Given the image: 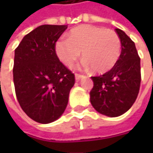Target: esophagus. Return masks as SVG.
Instances as JSON below:
<instances>
[{"label": "esophagus", "mask_w": 153, "mask_h": 153, "mask_svg": "<svg viewBox=\"0 0 153 153\" xmlns=\"http://www.w3.org/2000/svg\"><path fill=\"white\" fill-rule=\"evenodd\" d=\"M83 75L82 74H75V79H76L77 81L78 80H79L80 79V78H82Z\"/></svg>", "instance_id": "obj_1"}]
</instances>
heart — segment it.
I'll return each mask as SVG.
<instances>
[{
  "instance_id": "1",
  "label": "heart",
  "mask_w": 153,
  "mask_h": 153,
  "mask_svg": "<svg viewBox=\"0 0 153 153\" xmlns=\"http://www.w3.org/2000/svg\"><path fill=\"white\" fill-rule=\"evenodd\" d=\"M55 49L59 59L71 65L80 56L84 58V67L103 74L117 63L121 49L118 33L111 29L94 25H81L73 29L68 39L62 38L56 42Z\"/></svg>"
}]
</instances>
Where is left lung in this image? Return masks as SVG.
Returning <instances> with one entry per match:
<instances>
[{
	"label": "left lung",
	"instance_id": "obj_1",
	"mask_svg": "<svg viewBox=\"0 0 153 153\" xmlns=\"http://www.w3.org/2000/svg\"><path fill=\"white\" fill-rule=\"evenodd\" d=\"M121 42V52L114 66L103 75L91 77L94 82L90 102L98 112L109 117L125 113L135 103L140 89V57L135 42L116 28Z\"/></svg>",
	"mask_w": 153,
	"mask_h": 153
}]
</instances>
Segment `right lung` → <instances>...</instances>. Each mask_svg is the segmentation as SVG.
<instances>
[{"mask_svg": "<svg viewBox=\"0 0 153 153\" xmlns=\"http://www.w3.org/2000/svg\"><path fill=\"white\" fill-rule=\"evenodd\" d=\"M67 25H43L26 34L15 49L13 80L22 110L36 122L57 120L68 104L75 76L60 62L55 45Z\"/></svg>", "mask_w": 153, "mask_h": 153, "instance_id": "right-lung-1", "label": "right lung"}]
</instances>
